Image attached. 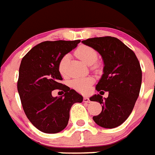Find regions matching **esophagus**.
<instances>
[{"mask_svg":"<svg viewBox=\"0 0 155 155\" xmlns=\"http://www.w3.org/2000/svg\"><path fill=\"white\" fill-rule=\"evenodd\" d=\"M84 102H85V103H88V102H90L89 98H88L87 97H84Z\"/></svg>","mask_w":155,"mask_h":155,"instance_id":"34e87169","label":"esophagus"}]
</instances>
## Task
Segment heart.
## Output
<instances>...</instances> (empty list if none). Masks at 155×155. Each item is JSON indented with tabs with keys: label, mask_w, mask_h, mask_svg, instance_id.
<instances>
[{
	"label": "heart",
	"mask_w": 155,
	"mask_h": 155,
	"mask_svg": "<svg viewBox=\"0 0 155 155\" xmlns=\"http://www.w3.org/2000/svg\"><path fill=\"white\" fill-rule=\"evenodd\" d=\"M75 55L87 65H91L92 63H94L98 58V54L97 51L93 49L92 47L85 46V45H82L78 47L75 51ZM68 59H69L68 54H65L62 57L58 63V71L63 76L67 75L66 68H67ZM93 82L94 80L91 77L75 78L71 81L70 85L75 91L80 93H87L89 91L90 87L93 84Z\"/></svg>",
	"instance_id": "obj_1"
}]
</instances>
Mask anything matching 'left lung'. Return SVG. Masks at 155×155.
I'll return each mask as SVG.
<instances>
[{
  "label": "left lung",
  "mask_w": 155,
  "mask_h": 155,
  "mask_svg": "<svg viewBox=\"0 0 155 155\" xmlns=\"http://www.w3.org/2000/svg\"><path fill=\"white\" fill-rule=\"evenodd\" d=\"M82 42L99 52L104 64L96 89L108 92V97L103 99L97 94L90 98L102 104L101 113L94 116L93 120L103 128L117 127L129 117L139 96L142 84L139 61L134 52L117 38H93Z\"/></svg>",
  "instance_id": "left-lung-1"
}]
</instances>
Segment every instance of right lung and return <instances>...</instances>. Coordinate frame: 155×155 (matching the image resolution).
I'll list each match as a JSON object with an SVG mask.
<instances>
[{
    "label": "right lung",
    "instance_id": "obj_1",
    "mask_svg": "<svg viewBox=\"0 0 155 155\" xmlns=\"http://www.w3.org/2000/svg\"><path fill=\"white\" fill-rule=\"evenodd\" d=\"M80 40L46 41L35 46L21 59L18 91L23 110L38 130L56 134L68 125L73 104L83 101L74 89L61 84L58 63L63 55L76 47ZM65 92L60 97H52V91Z\"/></svg>",
    "mask_w": 155,
    "mask_h": 155
}]
</instances>
